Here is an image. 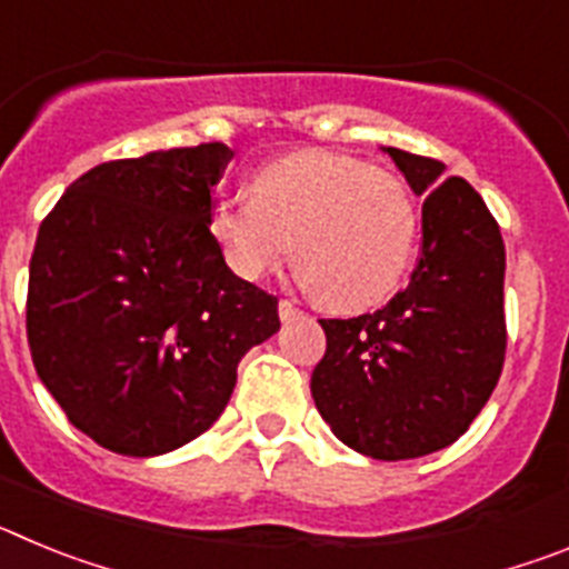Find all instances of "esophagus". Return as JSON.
<instances>
[{"label":"esophagus","instance_id":"34e87169","mask_svg":"<svg viewBox=\"0 0 569 569\" xmlns=\"http://www.w3.org/2000/svg\"><path fill=\"white\" fill-rule=\"evenodd\" d=\"M279 316L281 321H293L299 316V305L293 299H281L279 301Z\"/></svg>","mask_w":569,"mask_h":569}]
</instances>
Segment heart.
I'll list each match as a JSON object with an SVG mask.
<instances>
[{
	"label": "heart",
	"instance_id": "obj_1",
	"mask_svg": "<svg viewBox=\"0 0 569 569\" xmlns=\"http://www.w3.org/2000/svg\"><path fill=\"white\" fill-rule=\"evenodd\" d=\"M250 202L210 208L208 236L224 268L259 281L293 253L301 279L333 310L393 293L410 270L419 210L405 179L353 156L301 150L261 164Z\"/></svg>",
	"mask_w": 569,
	"mask_h": 569
}]
</instances>
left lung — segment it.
<instances>
[{
	"mask_svg": "<svg viewBox=\"0 0 569 569\" xmlns=\"http://www.w3.org/2000/svg\"><path fill=\"white\" fill-rule=\"evenodd\" d=\"M421 204V256L407 288L328 336L310 393L336 439L379 461L419 459L465 436L505 365V241L465 179L385 148Z\"/></svg>",
	"mask_w": 569,
	"mask_h": 569,
	"instance_id": "obj_1",
	"label": "left lung"
}]
</instances>
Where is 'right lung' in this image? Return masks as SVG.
Returning a JSON list of instances; mask_svg holds the SVG:
<instances>
[{
  "mask_svg": "<svg viewBox=\"0 0 569 569\" xmlns=\"http://www.w3.org/2000/svg\"><path fill=\"white\" fill-rule=\"evenodd\" d=\"M233 150H153L79 176L30 256L28 345L70 425L150 459L202 436L236 367L279 330V299L224 268L210 190Z\"/></svg>",
  "mask_w": 569,
  "mask_h": 569,
  "instance_id": "add662e5",
  "label": "right lung"
}]
</instances>
